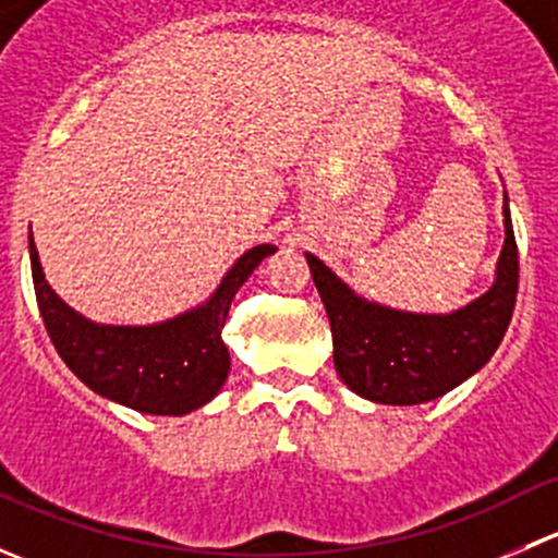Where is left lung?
<instances>
[{
	"mask_svg": "<svg viewBox=\"0 0 558 558\" xmlns=\"http://www.w3.org/2000/svg\"><path fill=\"white\" fill-rule=\"evenodd\" d=\"M335 340V367L353 393L384 404H421L475 375L502 342L519 294V245L505 194V247L492 289L451 315L399 313L353 294L305 253Z\"/></svg>",
	"mask_w": 558,
	"mask_h": 558,
	"instance_id": "obj_1",
	"label": "left lung"
}]
</instances>
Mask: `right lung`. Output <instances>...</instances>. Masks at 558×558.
Listing matches in <instances>:
<instances>
[{
	"label": "right lung",
	"instance_id": "right-lung-1",
	"mask_svg": "<svg viewBox=\"0 0 558 558\" xmlns=\"http://www.w3.org/2000/svg\"><path fill=\"white\" fill-rule=\"evenodd\" d=\"M269 253L272 245L243 253L210 302L196 311L156 326H99L53 294L29 240L39 315L59 356L92 391L150 415H185L221 391L229 375L221 340L229 305Z\"/></svg>",
	"mask_w": 558,
	"mask_h": 558
}]
</instances>
